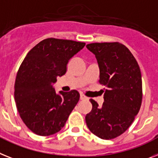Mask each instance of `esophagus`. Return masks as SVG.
<instances>
[{
    "label": "esophagus",
    "instance_id": "34e87169",
    "mask_svg": "<svg viewBox=\"0 0 158 158\" xmlns=\"http://www.w3.org/2000/svg\"><path fill=\"white\" fill-rule=\"evenodd\" d=\"M80 99H81V100H87L88 98H87V96H85L83 94H80Z\"/></svg>",
    "mask_w": 158,
    "mask_h": 158
}]
</instances>
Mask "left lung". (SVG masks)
Returning <instances> with one entry per match:
<instances>
[{
  "label": "left lung",
  "instance_id": "obj_1",
  "mask_svg": "<svg viewBox=\"0 0 158 158\" xmlns=\"http://www.w3.org/2000/svg\"><path fill=\"white\" fill-rule=\"evenodd\" d=\"M99 68V83L106 87L102 106L91 99L92 109L86 115L87 125L104 140L116 138L129 128L142 101L139 65L130 50L119 42L87 45Z\"/></svg>",
  "mask_w": 158,
  "mask_h": 158
}]
</instances>
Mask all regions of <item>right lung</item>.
<instances>
[{
  "label": "right lung",
  "instance_id": "1",
  "mask_svg": "<svg viewBox=\"0 0 158 158\" xmlns=\"http://www.w3.org/2000/svg\"><path fill=\"white\" fill-rule=\"evenodd\" d=\"M84 46V42L46 38L29 51L20 66L14 85L16 106L35 134L46 136L59 132L79 101L76 90L57 94L53 85Z\"/></svg>",
  "mask_w": 158,
  "mask_h": 158
}]
</instances>
